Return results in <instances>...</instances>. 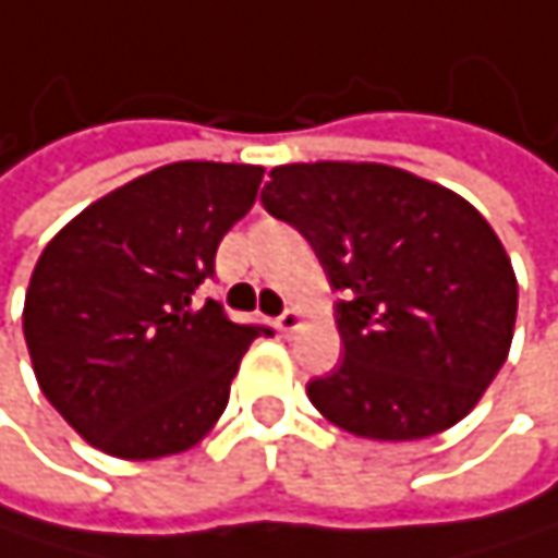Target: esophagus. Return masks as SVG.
Masks as SVG:
<instances>
[{
    "label": "esophagus",
    "instance_id": "esophagus-1",
    "mask_svg": "<svg viewBox=\"0 0 558 558\" xmlns=\"http://www.w3.org/2000/svg\"><path fill=\"white\" fill-rule=\"evenodd\" d=\"M274 327L281 330L284 337H288V333H294V330L301 327V311H298V307H288V311H284L281 317L274 320Z\"/></svg>",
    "mask_w": 558,
    "mask_h": 558
}]
</instances>
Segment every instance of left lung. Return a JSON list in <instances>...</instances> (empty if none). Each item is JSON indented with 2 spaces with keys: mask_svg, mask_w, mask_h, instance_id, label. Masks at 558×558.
Wrapping results in <instances>:
<instances>
[{
  "mask_svg": "<svg viewBox=\"0 0 558 558\" xmlns=\"http://www.w3.org/2000/svg\"><path fill=\"white\" fill-rule=\"evenodd\" d=\"M260 205L298 228L337 301L340 364L311 403L367 440H423L463 420L512 343L515 274L460 194L390 165L274 168Z\"/></svg>",
  "mask_w": 558,
  "mask_h": 558,
  "instance_id": "1",
  "label": "left lung"
}]
</instances>
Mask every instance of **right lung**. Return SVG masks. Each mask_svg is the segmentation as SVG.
<instances>
[{
	"label": "right lung",
	"instance_id": "right-lung-1",
	"mask_svg": "<svg viewBox=\"0 0 558 558\" xmlns=\"http://www.w3.org/2000/svg\"><path fill=\"white\" fill-rule=\"evenodd\" d=\"M264 168L174 161L105 194L38 257L22 330L38 387L85 440L122 460L194 447L228 407L264 324L197 301Z\"/></svg>",
	"mask_w": 558,
	"mask_h": 558
}]
</instances>
